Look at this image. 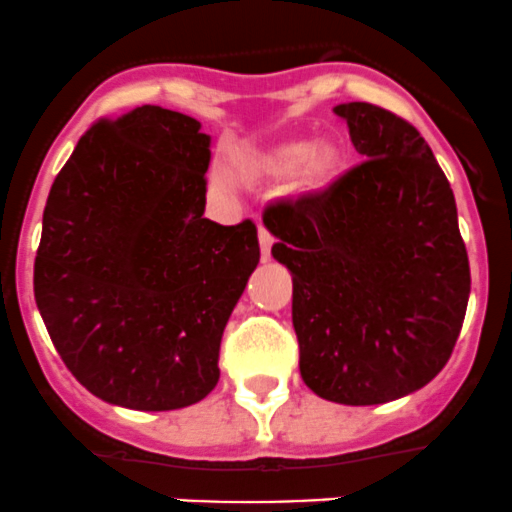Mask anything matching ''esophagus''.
<instances>
[{
  "mask_svg": "<svg viewBox=\"0 0 512 512\" xmlns=\"http://www.w3.org/2000/svg\"><path fill=\"white\" fill-rule=\"evenodd\" d=\"M258 241H261V254L263 258H271V246H273V234L268 229H258Z\"/></svg>",
  "mask_w": 512,
  "mask_h": 512,
  "instance_id": "esophagus-1",
  "label": "esophagus"
}]
</instances>
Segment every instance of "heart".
I'll use <instances>...</instances> for the list:
<instances>
[{
  "label": "heart",
  "instance_id": "obj_1",
  "mask_svg": "<svg viewBox=\"0 0 512 512\" xmlns=\"http://www.w3.org/2000/svg\"><path fill=\"white\" fill-rule=\"evenodd\" d=\"M340 167V152L333 145H310L305 140H291L273 145L256 155L246 165L251 175L263 179H286L298 172V184L303 189H320L333 182ZM226 184L224 177H217Z\"/></svg>",
  "mask_w": 512,
  "mask_h": 512
}]
</instances>
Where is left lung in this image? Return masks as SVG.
Here are the masks:
<instances>
[{
    "label": "left lung",
    "mask_w": 512,
    "mask_h": 512,
    "mask_svg": "<svg viewBox=\"0 0 512 512\" xmlns=\"http://www.w3.org/2000/svg\"><path fill=\"white\" fill-rule=\"evenodd\" d=\"M335 113L367 160L320 192L278 199L263 224L293 276L300 377L328 402L367 407L444 370L471 268L451 184L419 130L372 103Z\"/></svg>",
    "instance_id": "left-lung-1"
}]
</instances>
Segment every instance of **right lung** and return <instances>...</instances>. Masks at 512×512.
Here are the masks:
<instances>
[{
	"label": "right lung",
	"mask_w": 512,
	"mask_h": 512,
	"mask_svg": "<svg viewBox=\"0 0 512 512\" xmlns=\"http://www.w3.org/2000/svg\"><path fill=\"white\" fill-rule=\"evenodd\" d=\"M142 105L98 118L51 184L34 298L63 365L118 407L167 412L219 382L226 320L258 266L251 219H204L212 138Z\"/></svg>",
	"instance_id": "right-lung-1"
}]
</instances>
